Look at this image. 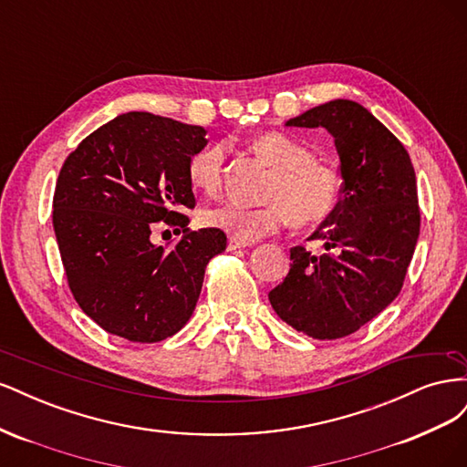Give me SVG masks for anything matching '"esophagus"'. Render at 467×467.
<instances>
[{
    "label": "esophagus",
    "mask_w": 467,
    "mask_h": 467,
    "mask_svg": "<svg viewBox=\"0 0 467 467\" xmlns=\"http://www.w3.org/2000/svg\"><path fill=\"white\" fill-rule=\"evenodd\" d=\"M251 244H245V242H239V239H235V237H230L228 239V249L230 251H235V249H242V247H249Z\"/></svg>",
    "instance_id": "1"
}]
</instances>
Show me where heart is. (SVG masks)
I'll use <instances>...</instances> for the list:
<instances>
[{
	"label": "heart",
	"instance_id": "heart-1",
	"mask_svg": "<svg viewBox=\"0 0 467 467\" xmlns=\"http://www.w3.org/2000/svg\"><path fill=\"white\" fill-rule=\"evenodd\" d=\"M253 150L275 167L265 191L263 206L247 208L237 202H220L202 212L210 228L228 234L239 242H255L276 234L292 220L296 225H314L327 220L343 196V173L312 150L282 132H265L253 140ZM225 150L210 144L196 150L187 163L191 185L204 192L218 191L222 182Z\"/></svg>",
	"mask_w": 467,
	"mask_h": 467
}]
</instances>
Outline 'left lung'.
I'll use <instances>...</instances> for the list:
<instances>
[{"label": "left lung", "instance_id": "8db88e82", "mask_svg": "<svg viewBox=\"0 0 467 467\" xmlns=\"http://www.w3.org/2000/svg\"><path fill=\"white\" fill-rule=\"evenodd\" d=\"M286 126L325 129L341 160L343 196L309 239L325 251L290 249V273L268 300L290 327L341 338L398 298L420 228L415 169L403 144L368 109L335 99Z\"/></svg>", "mask_w": 467, "mask_h": 467}]
</instances>
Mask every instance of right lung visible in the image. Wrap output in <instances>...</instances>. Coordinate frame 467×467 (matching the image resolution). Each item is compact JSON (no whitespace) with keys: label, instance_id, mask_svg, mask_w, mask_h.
Here are the masks:
<instances>
[{"label":"right lung","instance_id":"right-lung-1","mask_svg":"<svg viewBox=\"0 0 467 467\" xmlns=\"http://www.w3.org/2000/svg\"><path fill=\"white\" fill-rule=\"evenodd\" d=\"M204 136L202 126L124 112L60 169L52 223L67 285L83 314L110 335L158 343L181 331L208 261L228 244L216 228L191 232L182 214L196 204L187 163ZM161 224L183 232L169 250L150 242Z\"/></svg>","mask_w":467,"mask_h":467}]
</instances>
